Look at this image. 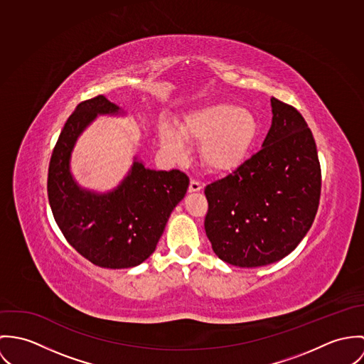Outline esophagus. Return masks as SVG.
Listing matches in <instances>:
<instances>
[{"instance_id":"34e87169","label":"esophagus","mask_w":364,"mask_h":364,"mask_svg":"<svg viewBox=\"0 0 364 364\" xmlns=\"http://www.w3.org/2000/svg\"><path fill=\"white\" fill-rule=\"evenodd\" d=\"M202 187H203V184H202L201 181H198V180L193 178V180L190 181L188 191H190V193H198V191H201Z\"/></svg>"}]
</instances>
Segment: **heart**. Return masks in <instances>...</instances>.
<instances>
[{
  "label": "heart",
  "instance_id": "obj_1",
  "mask_svg": "<svg viewBox=\"0 0 364 364\" xmlns=\"http://www.w3.org/2000/svg\"><path fill=\"white\" fill-rule=\"evenodd\" d=\"M257 132L255 116L233 103L216 102L190 112L178 131L163 124L161 144L174 156H183L187 142L200 144V161L210 171H229L242 162Z\"/></svg>",
  "mask_w": 364,
  "mask_h": 364
}]
</instances>
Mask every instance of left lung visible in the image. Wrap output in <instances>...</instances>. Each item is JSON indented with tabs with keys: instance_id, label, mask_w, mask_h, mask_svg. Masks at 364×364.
Returning a JSON list of instances; mask_svg holds the SVG:
<instances>
[{
	"instance_id": "obj_1",
	"label": "left lung",
	"mask_w": 364,
	"mask_h": 364,
	"mask_svg": "<svg viewBox=\"0 0 364 364\" xmlns=\"http://www.w3.org/2000/svg\"><path fill=\"white\" fill-rule=\"evenodd\" d=\"M262 148L205 187V232L213 252L242 268L290 254L310 230L321 194V167L303 116L272 97Z\"/></svg>"
}]
</instances>
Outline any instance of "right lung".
Segmentation results:
<instances>
[{
	"mask_svg": "<svg viewBox=\"0 0 364 364\" xmlns=\"http://www.w3.org/2000/svg\"><path fill=\"white\" fill-rule=\"evenodd\" d=\"M122 113L103 95L80 103L58 136L47 178L51 212L67 242L92 264L110 269L136 267L149 258L190 183L180 170H151L134 158L114 190L100 194L82 188L70 170L78 136L97 116Z\"/></svg>",
	"mask_w": 364,
	"mask_h": 364,
	"instance_id": "right-lung-1",
	"label": "right lung"
}]
</instances>
